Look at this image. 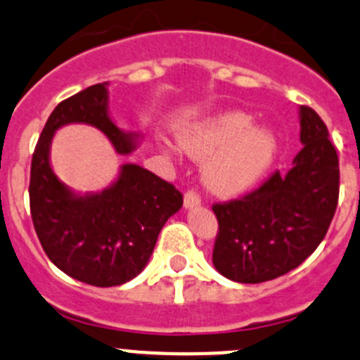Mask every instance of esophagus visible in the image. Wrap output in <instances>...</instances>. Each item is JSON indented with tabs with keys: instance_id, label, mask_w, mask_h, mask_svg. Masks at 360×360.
<instances>
[{
	"instance_id": "1",
	"label": "esophagus",
	"mask_w": 360,
	"mask_h": 360,
	"mask_svg": "<svg viewBox=\"0 0 360 360\" xmlns=\"http://www.w3.org/2000/svg\"><path fill=\"white\" fill-rule=\"evenodd\" d=\"M200 203V197H198L195 191H188V193L184 195V209H193V207H198Z\"/></svg>"
}]
</instances>
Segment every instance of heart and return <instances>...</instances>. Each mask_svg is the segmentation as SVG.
<instances>
[{"mask_svg": "<svg viewBox=\"0 0 360 360\" xmlns=\"http://www.w3.org/2000/svg\"><path fill=\"white\" fill-rule=\"evenodd\" d=\"M240 110L212 112L177 132L179 148L200 160L202 181L217 197H237L256 186L274 165L278 151L275 134ZM170 155L176 146L167 144Z\"/></svg>", "mask_w": 360, "mask_h": 360, "instance_id": "1", "label": "heart"}]
</instances>
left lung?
<instances>
[{"mask_svg": "<svg viewBox=\"0 0 360 360\" xmlns=\"http://www.w3.org/2000/svg\"><path fill=\"white\" fill-rule=\"evenodd\" d=\"M300 127L303 150L285 176L275 172L242 200L212 207L219 223L212 263L230 281L259 284L285 275L328 233L340 193L338 155L311 108H300Z\"/></svg>", "mask_w": 360, "mask_h": 360, "instance_id": "left-lung-1", "label": "left lung"}]
</instances>
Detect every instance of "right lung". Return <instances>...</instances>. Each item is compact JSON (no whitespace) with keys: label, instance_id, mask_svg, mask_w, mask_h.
<instances>
[{"label":"right lung","instance_id":"right-lung-1","mask_svg":"<svg viewBox=\"0 0 360 360\" xmlns=\"http://www.w3.org/2000/svg\"><path fill=\"white\" fill-rule=\"evenodd\" d=\"M110 82L63 101L49 116L31 162L29 203L41 248L69 277L97 288L125 284L144 270L158 233L183 207V195L137 163H123L116 179L97 193H78L50 163L53 136L64 125L96 127L118 155H130L141 132L123 130L110 115Z\"/></svg>","mask_w":360,"mask_h":360}]
</instances>
